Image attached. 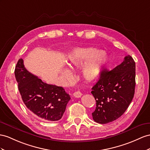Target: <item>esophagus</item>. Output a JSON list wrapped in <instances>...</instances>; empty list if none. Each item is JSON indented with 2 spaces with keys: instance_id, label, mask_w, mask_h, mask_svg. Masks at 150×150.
Returning a JSON list of instances; mask_svg holds the SVG:
<instances>
[{
  "instance_id": "1",
  "label": "esophagus",
  "mask_w": 150,
  "mask_h": 150,
  "mask_svg": "<svg viewBox=\"0 0 150 150\" xmlns=\"http://www.w3.org/2000/svg\"><path fill=\"white\" fill-rule=\"evenodd\" d=\"M82 94L80 93V91H76V92H75L74 94H73V96H74L76 98H80L82 96Z\"/></svg>"
}]
</instances>
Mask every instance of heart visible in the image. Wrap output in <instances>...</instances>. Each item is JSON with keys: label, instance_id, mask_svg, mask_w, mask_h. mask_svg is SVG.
I'll return each mask as SVG.
<instances>
[{"label": "heart", "instance_id": "b5f03b06", "mask_svg": "<svg viewBox=\"0 0 150 150\" xmlns=\"http://www.w3.org/2000/svg\"><path fill=\"white\" fill-rule=\"evenodd\" d=\"M108 60V57L103 51L94 47L75 48L70 52L68 57V65L70 68L80 67L82 68L83 77L88 82L98 79ZM64 79L70 76V70L65 69L62 72Z\"/></svg>", "mask_w": 150, "mask_h": 150}]
</instances>
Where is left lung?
<instances>
[{"label":"left lung","mask_w":150,"mask_h":150,"mask_svg":"<svg viewBox=\"0 0 150 150\" xmlns=\"http://www.w3.org/2000/svg\"><path fill=\"white\" fill-rule=\"evenodd\" d=\"M135 79L136 64L130 55L112 70H102L91 91L96 101V108L92 113L96 122L107 124L124 113L134 98Z\"/></svg>","instance_id":"obj_1"}]
</instances>
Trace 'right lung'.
I'll return each instance as SVG.
<instances>
[{
	"label": "right lung",
	"mask_w": 150,
	"mask_h": 150,
	"mask_svg": "<svg viewBox=\"0 0 150 150\" xmlns=\"http://www.w3.org/2000/svg\"><path fill=\"white\" fill-rule=\"evenodd\" d=\"M14 75L21 98L27 108L42 120L57 121L62 118L70 95L62 87L47 84L25 68L18 60Z\"/></svg>",
	"instance_id": "right-lung-1"
}]
</instances>
